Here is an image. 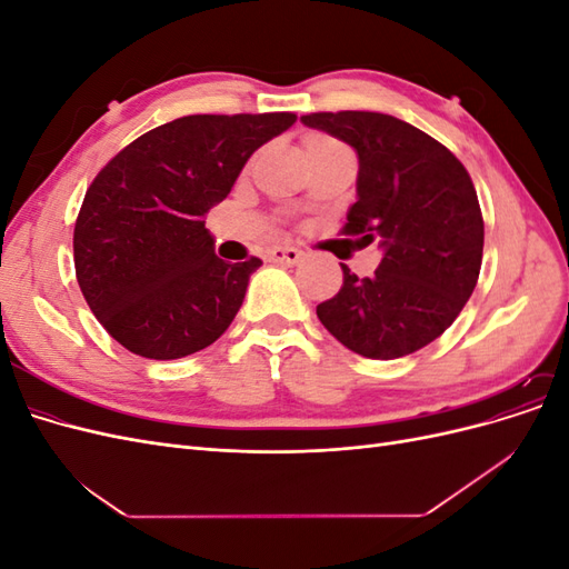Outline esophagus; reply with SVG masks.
<instances>
[{"label":"esophagus","instance_id":"1","mask_svg":"<svg viewBox=\"0 0 569 569\" xmlns=\"http://www.w3.org/2000/svg\"><path fill=\"white\" fill-rule=\"evenodd\" d=\"M301 258H303V253L299 249H291V247H274L268 251V261L280 263V266H297Z\"/></svg>","mask_w":569,"mask_h":569}]
</instances>
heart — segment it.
<instances>
[{"label":"heart","mask_w":569,"mask_h":569,"mask_svg":"<svg viewBox=\"0 0 569 569\" xmlns=\"http://www.w3.org/2000/svg\"><path fill=\"white\" fill-rule=\"evenodd\" d=\"M327 147H341V144L330 140V137H325V134L308 137V142H306V149H327Z\"/></svg>","instance_id":"b5f03b06"}]
</instances>
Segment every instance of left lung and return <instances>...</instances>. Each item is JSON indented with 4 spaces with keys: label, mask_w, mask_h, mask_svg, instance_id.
I'll return each mask as SVG.
<instances>
[{
    "label": "left lung",
    "mask_w": 569,
    "mask_h": 569,
    "mask_svg": "<svg viewBox=\"0 0 569 569\" xmlns=\"http://www.w3.org/2000/svg\"><path fill=\"white\" fill-rule=\"evenodd\" d=\"M301 123L356 149V203L343 234L382 249L370 278L341 263L343 284L318 306L320 322L375 360L427 347L449 330L479 278L485 220L468 170L435 137L387 113H311Z\"/></svg>",
    "instance_id": "obj_1"
}]
</instances>
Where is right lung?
Returning a JSON list of instances; mask_svg holds the SVG:
<instances>
[{
    "label": "right lung",
    "instance_id": "1",
    "mask_svg": "<svg viewBox=\"0 0 569 569\" xmlns=\"http://www.w3.org/2000/svg\"><path fill=\"white\" fill-rule=\"evenodd\" d=\"M295 113L184 116L137 137L90 184L73 232L82 297L137 356L173 360L228 330L261 258L216 256L206 213Z\"/></svg>",
    "mask_w": 569,
    "mask_h": 569
}]
</instances>
